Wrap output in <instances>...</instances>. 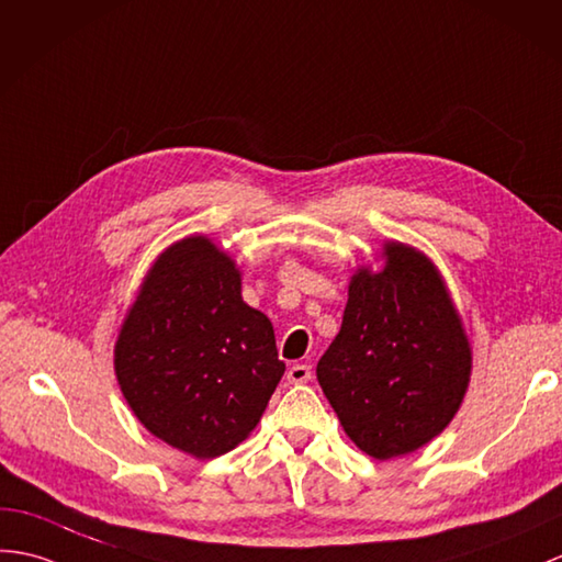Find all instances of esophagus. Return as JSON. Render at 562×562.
Returning a JSON list of instances; mask_svg holds the SVG:
<instances>
[{
    "mask_svg": "<svg viewBox=\"0 0 562 562\" xmlns=\"http://www.w3.org/2000/svg\"><path fill=\"white\" fill-rule=\"evenodd\" d=\"M286 378H290V383H294V385L308 383L311 381V367H306V363H294V367H290V371H286Z\"/></svg>",
    "mask_w": 562,
    "mask_h": 562,
    "instance_id": "obj_1",
    "label": "esophagus"
}]
</instances>
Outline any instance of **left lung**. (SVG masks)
Returning a JSON list of instances; mask_svg holds the SVG:
<instances>
[{
	"label": "left lung",
	"instance_id": "1",
	"mask_svg": "<svg viewBox=\"0 0 562 562\" xmlns=\"http://www.w3.org/2000/svg\"><path fill=\"white\" fill-rule=\"evenodd\" d=\"M381 268L349 280L342 328L318 361V383L345 434L373 460L424 448L460 412L472 345L438 266L383 241Z\"/></svg>",
	"mask_w": 562,
	"mask_h": 562
}]
</instances>
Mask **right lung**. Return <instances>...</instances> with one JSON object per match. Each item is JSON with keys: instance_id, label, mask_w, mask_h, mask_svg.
Masks as SVG:
<instances>
[{"instance_id": "right-lung-1", "label": "right lung", "mask_w": 562, "mask_h": 562, "mask_svg": "<svg viewBox=\"0 0 562 562\" xmlns=\"http://www.w3.org/2000/svg\"><path fill=\"white\" fill-rule=\"evenodd\" d=\"M284 363L266 313L241 299V270L205 237L153 260L114 342V375L155 438L213 460L251 436Z\"/></svg>"}]
</instances>
